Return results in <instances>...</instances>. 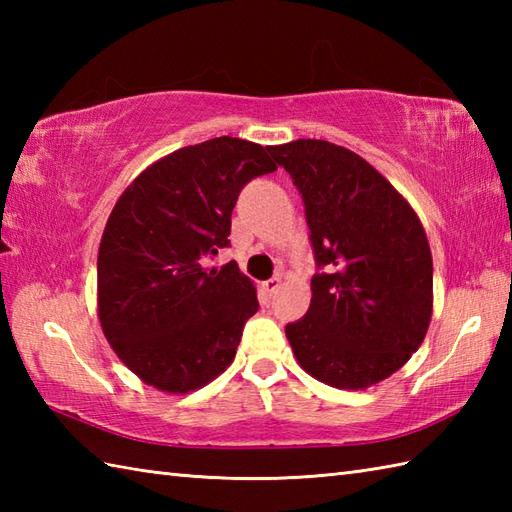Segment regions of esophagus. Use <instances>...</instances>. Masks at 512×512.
I'll return each instance as SVG.
<instances>
[{
  "label": "esophagus",
  "instance_id": "obj_1",
  "mask_svg": "<svg viewBox=\"0 0 512 512\" xmlns=\"http://www.w3.org/2000/svg\"><path fill=\"white\" fill-rule=\"evenodd\" d=\"M279 286H281V277H270L268 281H264V284H262L264 292H268V297H273L275 292L279 290Z\"/></svg>",
  "mask_w": 512,
  "mask_h": 512
}]
</instances>
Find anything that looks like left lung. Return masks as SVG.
I'll return each instance as SVG.
<instances>
[{
  "instance_id": "8db88e82",
  "label": "left lung",
  "mask_w": 512,
  "mask_h": 512,
  "mask_svg": "<svg viewBox=\"0 0 512 512\" xmlns=\"http://www.w3.org/2000/svg\"><path fill=\"white\" fill-rule=\"evenodd\" d=\"M306 206L314 273L306 317L286 336L321 383L367 389L405 365L427 334L433 262L409 202L354 151L299 138L268 147Z\"/></svg>"
}]
</instances>
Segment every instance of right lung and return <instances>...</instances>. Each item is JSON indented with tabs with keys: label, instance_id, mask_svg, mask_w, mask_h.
<instances>
[{
	"label": "right lung",
	"instance_id": "1",
	"mask_svg": "<svg viewBox=\"0 0 512 512\" xmlns=\"http://www.w3.org/2000/svg\"><path fill=\"white\" fill-rule=\"evenodd\" d=\"M273 171L262 145L220 136L160 158L118 198L99 246V319L143 383L187 394L233 363L255 286L235 262L204 259L231 244L239 191Z\"/></svg>",
	"mask_w": 512,
	"mask_h": 512
}]
</instances>
